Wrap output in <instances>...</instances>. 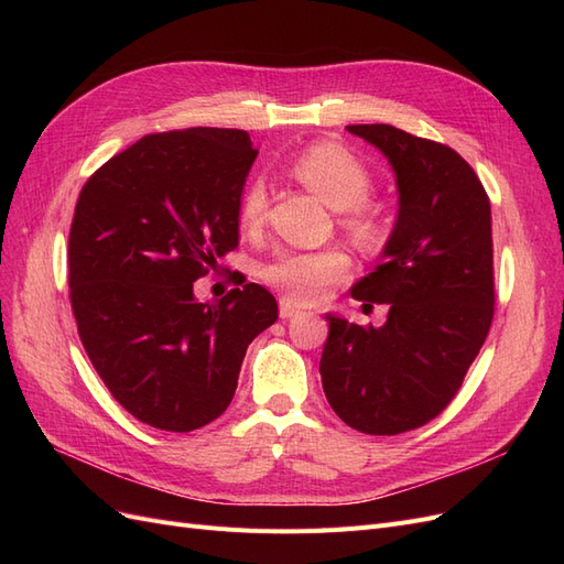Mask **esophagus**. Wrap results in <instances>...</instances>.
<instances>
[{
    "label": "esophagus",
    "mask_w": 564,
    "mask_h": 564,
    "mask_svg": "<svg viewBox=\"0 0 564 564\" xmlns=\"http://www.w3.org/2000/svg\"><path fill=\"white\" fill-rule=\"evenodd\" d=\"M301 311L296 308V305L289 301V299H280V317L282 319H292V317H299Z\"/></svg>",
    "instance_id": "34e87169"
}]
</instances>
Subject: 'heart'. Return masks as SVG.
<instances>
[{
  "label": "heart",
  "mask_w": 564,
  "mask_h": 564,
  "mask_svg": "<svg viewBox=\"0 0 564 564\" xmlns=\"http://www.w3.org/2000/svg\"><path fill=\"white\" fill-rule=\"evenodd\" d=\"M292 174L332 209L350 212L348 228L365 247H379L386 228L377 212L365 207L371 193L367 166L348 148L332 141L313 143L292 162ZM268 204L265 185L253 181L240 202L242 228H259ZM350 272L348 256L340 249L284 251L263 265V280L275 286L289 301L315 303L332 284L344 282Z\"/></svg>",
  "instance_id": "b5f03b06"
}]
</instances>
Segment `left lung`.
<instances>
[{
	"label": "left lung",
	"instance_id": "obj_1",
	"mask_svg": "<svg viewBox=\"0 0 564 564\" xmlns=\"http://www.w3.org/2000/svg\"><path fill=\"white\" fill-rule=\"evenodd\" d=\"M381 150L398 185V218L381 261L352 296L388 303L383 327L327 313L322 388L338 419L398 435L445 409L494 317L491 207L456 150L390 124H350Z\"/></svg>",
	"mask_w": 564,
	"mask_h": 564
}]
</instances>
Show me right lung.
Listing matches in <instances>:
<instances>
[{"label":"right lung","instance_id":"right-lung-1","mask_svg":"<svg viewBox=\"0 0 564 564\" xmlns=\"http://www.w3.org/2000/svg\"><path fill=\"white\" fill-rule=\"evenodd\" d=\"M259 152L242 129L150 133L84 183L70 303L98 377L129 414L191 433L226 412L251 340L278 319L261 284L199 303L193 282L240 242Z\"/></svg>","mask_w":564,"mask_h":564}]
</instances>
